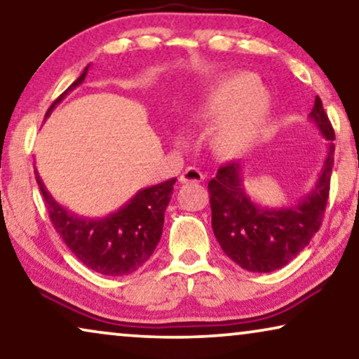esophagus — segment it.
Returning a JSON list of instances; mask_svg holds the SVG:
<instances>
[{
	"mask_svg": "<svg viewBox=\"0 0 359 359\" xmlns=\"http://www.w3.org/2000/svg\"><path fill=\"white\" fill-rule=\"evenodd\" d=\"M180 181L181 183H201V181H204V175L198 168H194V166H189L180 176Z\"/></svg>",
	"mask_w": 359,
	"mask_h": 359,
	"instance_id": "esophagus-1",
	"label": "esophagus"
}]
</instances>
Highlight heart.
I'll list each match as a JSON object with an SVG mask.
<instances>
[{"label": "heart", "mask_w": 359, "mask_h": 359, "mask_svg": "<svg viewBox=\"0 0 359 359\" xmlns=\"http://www.w3.org/2000/svg\"><path fill=\"white\" fill-rule=\"evenodd\" d=\"M269 112L271 97L266 88L258 85L253 73L237 72L209 91L198 117L222 114L209 132L210 149L225 158H237L262 139Z\"/></svg>", "instance_id": "b5f03b06"}]
</instances>
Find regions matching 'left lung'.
I'll list each match as a JSON object with an SVG mask.
<instances>
[{
	"mask_svg": "<svg viewBox=\"0 0 359 359\" xmlns=\"http://www.w3.org/2000/svg\"><path fill=\"white\" fill-rule=\"evenodd\" d=\"M309 117L328 140V154L316 184L296 204L264 208L253 203L245 189L243 166L235 161L220 166L209 181L215 238L224 253L247 271L271 273L286 266L320 229L330 191L335 132L318 96Z\"/></svg>",
	"mask_w": 359,
	"mask_h": 359,
	"instance_id": "1",
	"label": "left lung"
}]
</instances>
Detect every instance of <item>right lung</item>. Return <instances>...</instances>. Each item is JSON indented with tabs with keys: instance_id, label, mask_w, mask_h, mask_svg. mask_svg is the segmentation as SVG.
<instances>
[{
	"instance_id": "1",
	"label": "right lung",
	"mask_w": 359,
	"mask_h": 359,
	"mask_svg": "<svg viewBox=\"0 0 359 359\" xmlns=\"http://www.w3.org/2000/svg\"><path fill=\"white\" fill-rule=\"evenodd\" d=\"M88 68L90 65L53 101L46 117L68 93L85 81ZM36 180L53 229L85 266L104 276H124L134 273L151 257L160 242L165 210L176 183V178H173L140 189L116 212L102 219H88L58 204L42 183L37 170Z\"/></svg>"
}]
</instances>
